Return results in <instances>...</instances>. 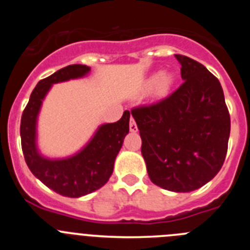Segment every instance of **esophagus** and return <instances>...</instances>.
<instances>
[{"label":"esophagus","instance_id":"34e87169","mask_svg":"<svg viewBox=\"0 0 250 250\" xmlns=\"http://www.w3.org/2000/svg\"><path fill=\"white\" fill-rule=\"evenodd\" d=\"M129 127H130V131H131V132H136V131H138V125H136L135 120H134V119H132V118L130 119Z\"/></svg>","mask_w":250,"mask_h":250}]
</instances>
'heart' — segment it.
<instances>
[{
    "mask_svg": "<svg viewBox=\"0 0 250 250\" xmlns=\"http://www.w3.org/2000/svg\"><path fill=\"white\" fill-rule=\"evenodd\" d=\"M174 81H175V76L169 71H163L160 74H154L147 79L144 83V89L145 92H149L154 90L156 95L159 96H164L169 92L171 89Z\"/></svg>",
    "mask_w": 250,
    "mask_h": 250,
    "instance_id": "b5f03b06",
    "label": "heart"
}]
</instances>
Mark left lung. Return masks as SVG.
Instances as JSON below:
<instances>
[{
	"instance_id": "left-lung-1",
	"label": "left lung",
	"mask_w": 250,
	"mask_h": 250,
	"mask_svg": "<svg viewBox=\"0 0 250 250\" xmlns=\"http://www.w3.org/2000/svg\"><path fill=\"white\" fill-rule=\"evenodd\" d=\"M183 85L158 104L131 111L141 154L158 187L189 193L210 182L224 163L230 116L219 80L190 57L175 55Z\"/></svg>"
}]
</instances>
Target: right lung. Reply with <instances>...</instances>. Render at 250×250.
Returning <instances> with one entry per match:
<instances>
[{
    "label": "right lung",
    "mask_w": 250,
    "mask_h": 250,
    "mask_svg": "<svg viewBox=\"0 0 250 250\" xmlns=\"http://www.w3.org/2000/svg\"><path fill=\"white\" fill-rule=\"evenodd\" d=\"M90 70L86 65H70L39 81L21 118L22 151L28 169L51 190L68 198H80L107 183L116 155L129 134L130 112L125 111L116 123L100 125L87 144L74 155L47 158L40 152L37 120L46 95L55 83L85 77Z\"/></svg>",
    "instance_id": "1"
}]
</instances>
